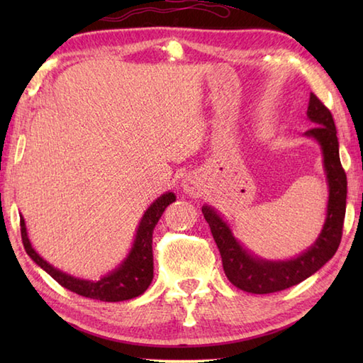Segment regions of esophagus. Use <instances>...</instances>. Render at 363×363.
Listing matches in <instances>:
<instances>
[{"instance_id":"1","label":"esophagus","mask_w":363,"mask_h":363,"mask_svg":"<svg viewBox=\"0 0 363 363\" xmlns=\"http://www.w3.org/2000/svg\"><path fill=\"white\" fill-rule=\"evenodd\" d=\"M182 189L186 194L198 195V191H199V189H201V186H199V179L195 174H187L182 179Z\"/></svg>"}]
</instances>
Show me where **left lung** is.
<instances>
[{
	"instance_id": "8db88e82",
	"label": "left lung",
	"mask_w": 363,
	"mask_h": 363,
	"mask_svg": "<svg viewBox=\"0 0 363 363\" xmlns=\"http://www.w3.org/2000/svg\"><path fill=\"white\" fill-rule=\"evenodd\" d=\"M307 117L317 126L306 130L304 135L315 138L321 146L329 186L325 226L309 250L289 260H265L252 256L237 242L233 230L220 213L211 206H203L204 218L209 223L213 240L221 254L225 274L237 289L254 295L281 291L303 282L333 259L342 240L346 212V173L338 156L335 123L330 111L313 94H311Z\"/></svg>"
}]
</instances>
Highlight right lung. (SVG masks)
<instances>
[{
	"mask_svg": "<svg viewBox=\"0 0 363 363\" xmlns=\"http://www.w3.org/2000/svg\"><path fill=\"white\" fill-rule=\"evenodd\" d=\"M176 201L173 191H167L154 201L140 220V225L137 228L135 240L130 248L128 257L121 262L118 268H115L109 274L103 276L99 281H87L79 277L62 273L60 269L54 268L48 262L43 260L30 245L25 218L20 217L21 226V240L23 246L28 252V256L35 264L43 268L54 281H57L62 287L68 289L73 293H78L81 296L90 299L106 301V303H118V301L133 299L140 296L145 290L150 287L154 277V264H152V230L156 228L162 213L167 209V206Z\"/></svg>",
	"mask_w": 363,
	"mask_h": 363,
	"instance_id": "obj_1",
	"label": "right lung"
}]
</instances>
